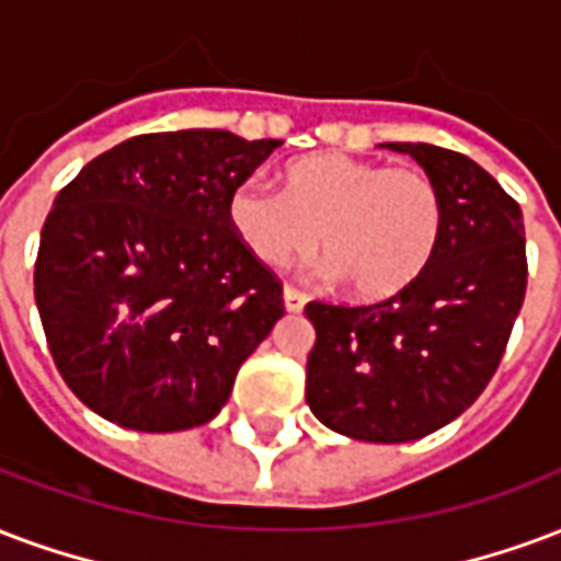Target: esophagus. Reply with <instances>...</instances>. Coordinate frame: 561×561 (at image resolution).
Here are the masks:
<instances>
[{"label":"esophagus","mask_w":561,"mask_h":561,"mask_svg":"<svg viewBox=\"0 0 561 561\" xmlns=\"http://www.w3.org/2000/svg\"><path fill=\"white\" fill-rule=\"evenodd\" d=\"M282 302H285L288 312H302V306L309 302V297L300 291H294V288H285V291H282Z\"/></svg>","instance_id":"obj_1"}]
</instances>
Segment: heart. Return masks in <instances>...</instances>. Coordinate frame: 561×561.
<instances>
[{
  "instance_id": "obj_1",
  "label": "heart",
  "mask_w": 561,
  "mask_h": 561,
  "mask_svg": "<svg viewBox=\"0 0 561 561\" xmlns=\"http://www.w3.org/2000/svg\"><path fill=\"white\" fill-rule=\"evenodd\" d=\"M252 259L282 267L321 243V276L363 300L396 297L425 273L443 234V198L425 172L327 151L288 165L285 190L243 178L226 205Z\"/></svg>"
}]
</instances>
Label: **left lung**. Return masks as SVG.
I'll use <instances>...</instances> for the list:
<instances>
[{
	"instance_id": "8db88e82",
	"label": "left lung",
	"mask_w": 561,
	"mask_h": 561,
	"mask_svg": "<svg viewBox=\"0 0 561 561\" xmlns=\"http://www.w3.org/2000/svg\"><path fill=\"white\" fill-rule=\"evenodd\" d=\"M443 198L437 252L410 288L371 306L309 302L306 404L335 434L410 443L458 419L496 371L526 294L524 214L470 157L386 142Z\"/></svg>"
}]
</instances>
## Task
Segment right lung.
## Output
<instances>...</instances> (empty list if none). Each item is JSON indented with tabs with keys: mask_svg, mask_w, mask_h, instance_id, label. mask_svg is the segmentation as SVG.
I'll list each match as a JSON object with an SVG mask.
<instances>
[{
	"mask_svg": "<svg viewBox=\"0 0 561 561\" xmlns=\"http://www.w3.org/2000/svg\"><path fill=\"white\" fill-rule=\"evenodd\" d=\"M279 139L228 130L133 136L94 157L49 210L35 302L70 392L148 434L217 416L285 309L228 222V193Z\"/></svg>",
	"mask_w": 561,
	"mask_h": 561,
	"instance_id": "1",
	"label": "right lung"
}]
</instances>
